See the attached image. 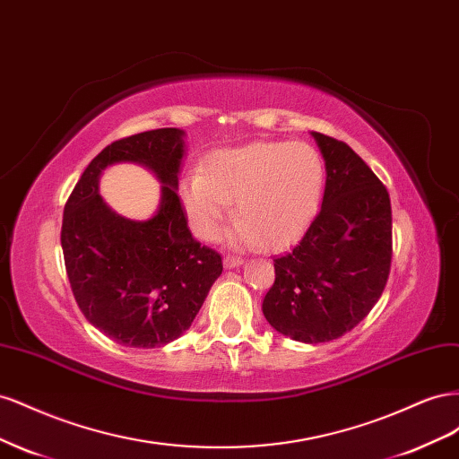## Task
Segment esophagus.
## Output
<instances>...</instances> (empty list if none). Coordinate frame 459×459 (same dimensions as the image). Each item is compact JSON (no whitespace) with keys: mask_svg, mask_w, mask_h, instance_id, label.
Returning <instances> with one entry per match:
<instances>
[{"mask_svg":"<svg viewBox=\"0 0 459 459\" xmlns=\"http://www.w3.org/2000/svg\"><path fill=\"white\" fill-rule=\"evenodd\" d=\"M241 264H243V258H239V256H231V255H228V256L224 258V268H226V270L238 268V266H241Z\"/></svg>","mask_w":459,"mask_h":459,"instance_id":"obj_1","label":"esophagus"}]
</instances>
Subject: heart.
I'll return each instance as SVG.
<instances>
[{
  "label": "heart",
  "instance_id": "b5f03b06",
  "mask_svg": "<svg viewBox=\"0 0 459 459\" xmlns=\"http://www.w3.org/2000/svg\"><path fill=\"white\" fill-rule=\"evenodd\" d=\"M319 152L304 142H255L224 149L204 172L184 179L182 203L193 233L214 241L235 201L230 239L266 251L295 243L314 220L324 191Z\"/></svg>",
  "mask_w": 459,
  "mask_h": 459
}]
</instances>
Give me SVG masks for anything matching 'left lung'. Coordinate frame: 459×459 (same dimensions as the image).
I'll return each mask as SVG.
<instances>
[{
  "label": "left lung",
  "instance_id": "left-lung-1",
  "mask_svg": "<svg viewBox=\"0 0 459 459\" xmlns=\"http://www.w3.org/2000/svg\"><path fill=\"white\" fill-rule=\"evenodd\" d=\"M325 159L322 211L293 251L273 258L262 312L281 335L327 342L354 329L379 300L393 260L388 191L344 142L312 132Z\"/></svg>",
  "mask_w": 459,
  "mask_h": 459
}]
</instances>
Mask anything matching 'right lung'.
Instances as JSON below:
<instances>
[{
	"label": "right lung",
	"mask_w": 459,
	"mask_h": 459,
	"mask_svg": "<svg viewBox=\"0 0 459 459\" xmlns=\"http://www.w3.org/2000/svg\"><path fill=\"white\" fill-rule=\"evenodd\" d=\"M182 157L178 128L122 137L88 164L65 204L61 247L78 307L93 327L132 349H157L182 335L224 270L221 256L187 228L176 191ZM117 161H137L161 179L152 219H124L99 195L100 172Z\"/></svg>",
	"instance_id": "add662e5"
}]
</instances>
